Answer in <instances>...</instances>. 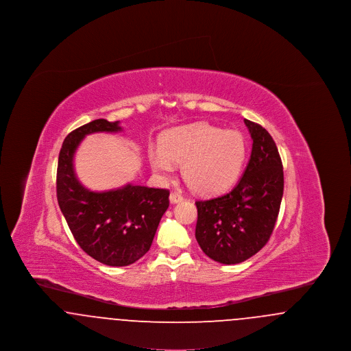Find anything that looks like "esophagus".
<instances>
[{
    "instance_id": "34e87169",
    "label": "esophagus",
    "mask_w": 351,
    "mask_h": 351,
    "mask_svg": "<svg viewBox=\"0 0 351 351\" xmlns=\"http://www.w3.org/2000/svg\"><path fill=\"white\" fill-rule=\"evenodd\" d=\"M184 197L180 195V193H176V192H171V195H169V201L172 202V204H176V202H180V201H183Z\"/></svg>"
}]
</instances>
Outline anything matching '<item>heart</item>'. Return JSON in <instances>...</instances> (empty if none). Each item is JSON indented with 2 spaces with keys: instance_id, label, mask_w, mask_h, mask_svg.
Here are the masks:
<instances>
[{
  "instance_id": "heart-1",
  "label": "heart",
  "mask_w": 351,
  "mask_h": 351,
  "mask_svg": "<svg viewBox=\"0 0 351 351\" xmlns=\"http://www.w3.org/2000/svg\"><path fill=\"white\" fill-rule=\"evenodd\" d=\"M246 154L247 143L242 133L200 122L167 132L160 147H150L149 160L162 179L173 172L175 165H182L183 179L192 191L216 195L235 183Z\"/></svg>"
}]
</instances>
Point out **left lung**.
Segmentation results:
<instances>
[{
  "instance_id": "1",
  "label": "left lung",
  "mask_w": 351,
  "mask_h": 351,
  "mask_svg": "<svg viewBox=\"0 0 351 351\" xmlns=\"http://www.w3.org/2000/svg\"><path fill=\"white\" fill-rule=\"evenodd\" d=\"M245 123L252 150L243 176L229 193L196 201V239L223 265L241 263L267 243L283 197V165L272 136L255 122Z\"/></svg>"
}]
</instances>
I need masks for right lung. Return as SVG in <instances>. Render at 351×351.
<instances>
[{
  "label": "right lung",
  "instance_id": "1",
  "mask_svg": "<svg viewBox=\"0 0 351 351\" xmlns=\"http://www.w3.org/2000/svg\"><path fill=\"white\" fill-rule=\"evenodd\" d=\"M101 132H121L119 122L95 119L66 136L59 152L56 196L79 246L102 265L122 267L150 250L169 192L133 184L106 192L86 189L76 178L73 155L85 135Z\"/></svg>",
  "mask_w": 351,
  "mask_h": 351
}]
</instances>
